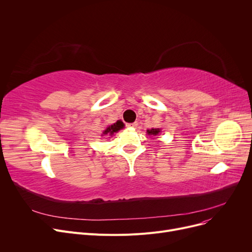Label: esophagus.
<instances>
[{"mask_svg":"<svg viewBox=\"0 0 252 252\" xmlns=\"http://www.w3.org/2000/svg\"><path fill=\"white\" fill-rule=\"evenodd\" d=\"M127 126H130V127H134V128H136V127L138 126V123H137V122H135V123H133V124H129V125H127Z\"/></svg>","mask_w":252,"mask_h":252,"instance_id":"obj_1","label":"esophagus"}]
</instances>
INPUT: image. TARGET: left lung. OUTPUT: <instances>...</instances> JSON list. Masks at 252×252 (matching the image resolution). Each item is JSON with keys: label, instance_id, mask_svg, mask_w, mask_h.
Listing matches in <instances>:
<instances>
[{"label": "left lung", "instance_id": "8db88e82", "mask_svg": "<svg viewBox=\"0 0 252 252\" xmlns=\"http://www.w3.org/2000/svg\"><path fill=\"white\" fill-rule=\"evenodd\" d=\"M160 133L159 128H151V129H147V134L148 135H153V136H157L158 134Z\"/></svg>", "mask_w": 252, "mask_h": 252}]
</instances>
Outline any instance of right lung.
<instances>
[{
	"mask_svg": "<svg viewBox=\"0 0 252 252\" xmlns=\"http://www.w3.org/2000/svg\"><path fill=\"white\" fill-rule=\"evenodd\" d=\"M124 126H125V125H124V123H123V122H121V121H117L115 124H113V125H111V126H109L106 127V129H105V130H103L102 135L112 136L114 133H117V131H118L119 129H122Z\"/></svg>",
	"mask_w": 252,
	"mask_h": 252,
	"instance_id": "right-lung-1",
	"label": "right lung"
}]
</instances>
